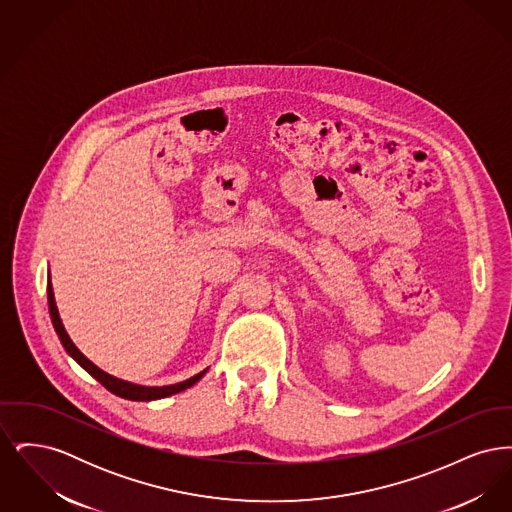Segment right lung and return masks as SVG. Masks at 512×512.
Listing matches in <instances>:
<instances>
[{
  "mask_svg": "<svg viewBox=\"0 0 512 512\" xmlns=\"http://www.w3.org/2000/svg\"><path fill=\"white\" fill-rule=\"evenodd\" d=\"M48 303L49 315H51L53 328H55V332H57L59 340L63 343L65 351H67V353L73 357L74 361H76L78 365L82 366L88 374H92L103 388H107V390L111 391V393H115V395H119V397L130 399V401H153V399H163V397H169V395H174V393H178V391H184L188 390V388H192L195 382H199V380L203 378V374L207 372V368H205L203 372H199V374L192 376L190 380H184V382H180V384H172V386H163V388H149V386H138V384H130V382L119 380V378H115V376H111V374L103 372V370L94 365L92 361H88V359L78 351V347L74 345L73 341H71L69 334H67V332H65V328H63L61 318H59V311H57V305H55V297H53L51 282H48Z\"/></svg>",
  "mask_w": 512,
  "mask_h": 512,
  "instance_id": "obj_1",
  "label": "right lung"
}]
</instances>
